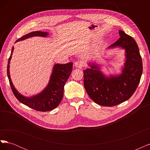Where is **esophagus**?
Returning a JSON list of instances; mask_svg holds the SVG:
<instances>
[{"label": "esophagus", "mask_w": 150, "mask_h": 150, "mask_svg": "<svg viewBox=\"0 0 150 150\" xmlns=\"http://www.w3.org/2000/svg\"><path fill=\"white\" fill-rule=\"evenodd\" d=\"M74 66L76 67L79 68V69H81L83 66V63L81 61H76L74 63Z\"/></svg>", "instance_id": "1"}]
</instances>
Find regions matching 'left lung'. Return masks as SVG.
<instances>
[{
  "label": "left lung",
  "instance_id": "8db88e82",
  "mask_svg": "<svg viewBox=\"0 0 150 150\" xmlns=\"http://www.w3.org/2000/svg\"><path fill=\"white\" fill-rule=\"evenodd\" d=\"M120 38L108 48L125 50L126 60L121 73L106 77L95 63L84 71V86L92 100L103 106H113L128 100L137 89L143 72V63L134 39L119 30Z\"/></svg>",
  "mask_w": 150,
  "mask_h": 150
}]
</instances>
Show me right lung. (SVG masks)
<instances>
[{"instance_id":"1","label":"right lung","mask_w":150,"mask_h":150,"mask_svg":"<svg viewBox=\"0 0 150 150\" xmlns=\"http://www.w3.org/2000/svg\"><path fill=\"white\" fill-rule=\"evenodd\" d=\"M47 32L34 31L22 36L21 38L17 39L16 42L34 36L47 37ZM13 51V47L12 49L11 56L8 58L7 70L11 87L16 98L22 104L39 111H49L57 107L62 99L64 86L71 73L73 63L69 62L65 64H56L53 67L49 83L42 91L32 97H25L17 91L11 79L9 64Z\"/></svg>"}]
</instances>
